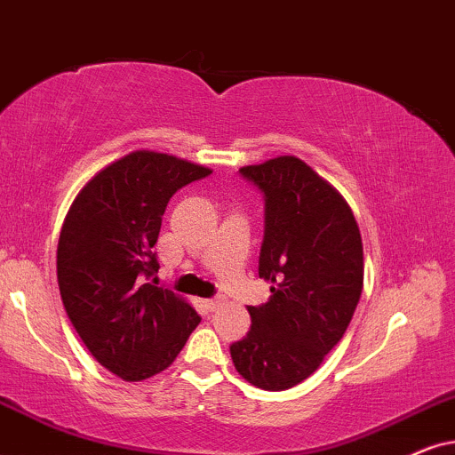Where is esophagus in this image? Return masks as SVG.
I'll use <instances>...</instances> for the list:
<instances>
[{
  "mask_svg": "<svg viewBox=\"0 0 455 455\" xmlns=\"http://www.w3.org/2000/svg\"><path fill=\"white\" fill-rule=\"evenodd\" d=\"M204 304L208 310H216L222 304V298H208V300H204Z\"/></svg>",
  "mask_w": 455,
  "mask_h": 455,
  "instance_id": "esophagus-1",
  "label": "esophagus"
}]
</instances>
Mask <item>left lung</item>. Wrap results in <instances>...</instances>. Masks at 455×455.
Masks as SVG:
<instances>
[{
	"instance_id": "1",
	"label": "left lung",
	"mask_w": 455,
	"mask_h": 455,
	"mask_svg": "<svg viewBox=\"0 0 455 455\" xmlns=\"http://www.w3.org/2000/svg\"><path fill=\"white\" fill-rule=\"evenodd\" d=\"M239 174L264 195L258 275L270 298L250 307L251 327L231 344L235 370L262 390H287L342 340L363 290V243L348 204L294 155Z\"/></svg>"
}]
</instances>
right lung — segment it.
<instances>
[{
  "instance_id": "1",
  "label": "right lung",
  "mask_w": 455,
  "mask_h": 455,
  "mask_svg": "<svg viewBox=\"0 0 455 455\" xmlns=\"http://www.w3.org/2000/svg\"><path fill=\"white\" fill-rule=\"evenodd\" d=\"M208 174L174 155L134 151L102 168L68 208L56 251L62 304L92 356L125 382L174 363L201 321L151 277L165 205Z\"/></svg>"
}]
</instances>
